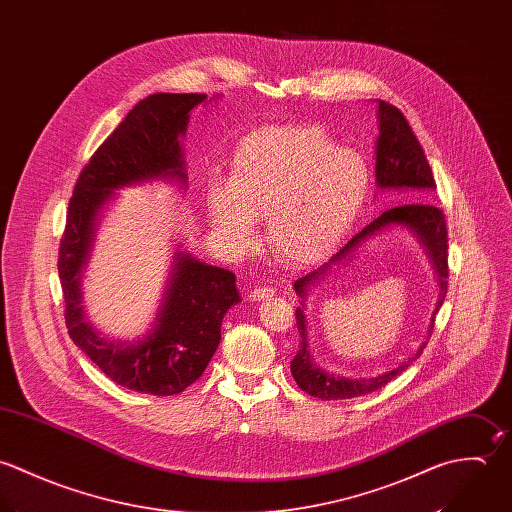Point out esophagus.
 I'll return each mask as SVG.
<instances>
[{"label": "esophagus", "instance_id": "obj_1", "mask_svg": "<svg viewBox=\"0 0 512 512\" xmlns=\"http://www.w3.org/2000/svg\"><path fill=\"white\" fill-rule=\"evenodd\" d=\"M273 295H275V291L271 287H259L249 293V301H265V299H271Z\"/></svg>", "mask_w": 512, "mask_h": 512}]
</instances>
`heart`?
Listing matches in <instances>:
<instances>
[{
    "mask_svg": "<svg viewBox=\"0 0 512 512\" xmlns=\"http://www.w3.org/2000/svg\"><path fill=\"white\" fill-rule=\"evenodd\" d=\"M370 192V168L336 148L318 126H263L241 138L229 180L205 190L207 221L221 243L245 253L263 219L269 253L287 267L324 259L348 233Z\"/></svg>",
    "mask_w": 512,
    "mask_h": 512,
    "instance_id": "1",
    "label": "heart"
}]
</instances>
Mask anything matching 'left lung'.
<instances>
[{
    "label": "left lung",
    "instance_id": "left-lung-1",
    "mask_svg": "<svg viewBox=\"0 0 512 512\" xmlns=\"http://www.w3.org/2000/svg\"><path fill=\"white\" fill-rule=\"evenodd\" d=\"M378 140H376V186L380 192H400L406 194V202H429V194L435 192V180L429 168V162L423 154L421 144L417 142L411 126L402 114L392 104H378ZM390 231H408L417 243L423 247L429 263L435 271L439 297L435 303V310L431 312V322L427 328V336H431V328L435 322V314L443 305L447 295V225L445 215L439 207L431 204H404L384 211L376 217L370 225H366L358 235H354L328 263L318 267L316 271L308 273L307 277L295 281V293L301 297V307H297V328L301 332V346L291 360V372L299 388L307 394L320 398V400H348L366 396L384 388L404 370H408L415 358H419L421 350L425 348V340L419 348L409 354L404 362L396 368L382 372L370 378H348L340 374H332L320 368L308 348V322L305 314V303L312 287L320 285L332 269L344 267L352 263V259L376 237L386 235ZM425 336V338H427Z\"/></svg>",
    "mask_w": 512,
    "mask_h": 512
}]
</instances>
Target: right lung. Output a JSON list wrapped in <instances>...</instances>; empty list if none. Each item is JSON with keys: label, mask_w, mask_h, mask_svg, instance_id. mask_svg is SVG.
<instances>
[{"label": "right lung", "mask_w": 512, "mask_h": 512, "mask_svg": "<svg viewBox=\"0 0 512 512\" xmlns=\"http://www.w3.org/2000/svg\"><path fill=\"white\" fill-rule=\"evenodd\" d=\"M219 99V97H217ZM205 95L158 93L136 104L83 168L59 247L65 322L73 342L122 388L174 396L194 384L221 340L225 312L241 301L235 275L178 249L152 328L138 338H108L83 305V271L104 209L116 190L148 182L188 188L182 138Z\"/></svg>", "instance_id": "obj_1"}]
</instances>
